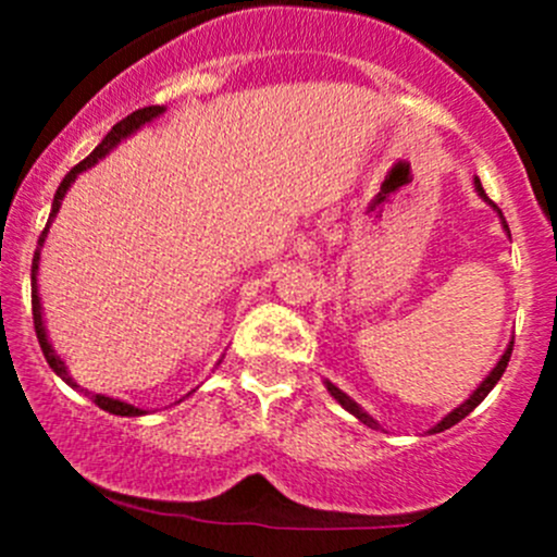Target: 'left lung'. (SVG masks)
Returning <instances> with one entry per match:
<instances>
[{"instance_id":"obj_1","label":"left lung","mask_w":557,"mask_h":557,"mask_svg":"<svg viewBox=\"0 0 557 557\" xmlns=\"http://www.w3.org/2000/svg\"><path fill=\"white\" fill-rule=\"evenodd\" d=\"M474 185H476V190H480V196H485V199H487V194H485V190H482V183H480V180H474ZM491 205H493V201H491ZM493 207H496V205H493ZM496 210H498V207H496ZM498 215H502V210H498ZM502 221H504V215H502ZM504 228H507V221H504ZM507 232H509V228H507ZM509 358H512V345H509L507 350H504L502 361H498V363H496V369H493V372L487 374V377H485V383H482L480 387H476V391L471 393V396L466 398V401L460 404L458 409H453V412L447 414V418L442 420V423H436L434 429H431V431H434V434H440V431H445V429H450V425L460 423V420H463L466 414H469V412H474V407H480V401H482V398H485L487 393H491L493 387H496L498 380H502V374L507 372V363H509ZM325 387H329V393H331V396H334L336 401H339L342 407L347 409V412H350V414H356V418L361 420V423H367V425H372V429H377V423H374V420L369 418V414L363 412V409L358 407V404L352 401V398L347 396V393H342L339 387H336L334 383H325Z\"/></svg>"}]
</instances>
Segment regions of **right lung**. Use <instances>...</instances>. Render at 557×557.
<instances>
[{"label":"right lung","mask_w":557,"mask_h":557,"mask_svg":"<svg viewBox=\"0 0 557 557\" xmlns=\"http://www.w3.org/2000/svg\"><path fill=\"white\" fill-rule=\"evenodd\" d=\"M161 112H164V107H159V104H150V107H143V110L132 112V115H126V117H123V121H117L115 126H112V132L107 134V137L102 139V143H99V148L94 150L91 156H86V159H83L81 164H77V166H72V170L66 172V177L61 180L59 190H55V196H53V210H50V218H48V223H45L42 234H39V243H37V245H42V243H45V234H48V226H50V221H53V218H55V212H59V207H61V199H64L66 188H70V185L75 183V177H77V174H81L83 170H88V166H94V164H97V161L102 159V156L110 153V150L115 148V145L121 143L123 137H128V134H132V132H137V128L143 126V123L153 121V117H156V115H161ZM37 269H39V250L35 252V258H32V314H35V331H37V342H39V347H42V356H45V361H48V367L53 369V372L59 374L61 380H66V383H70L72 387H77L75 383H72V377H70V374H66V367H64V361H61V358L55 356V352H53V347L48 345V336H45V325H42V307H39V296H37ZM94 404H97V407H102L104 412H112V414H123V418H137V414H143V409L132 407V404H126V401H117V398H110V396H99V393H97V396H94Z\"/></svg>","instance_id":"add662e5"}]
</instances>
